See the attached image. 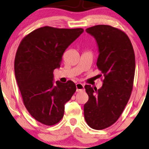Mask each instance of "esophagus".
<instances>
[{
	"label": "esophagus",
	"mask_w": 149,
	"mask_h": 149,
	"mask_svg": "<svg viewBox=\"0 0 149 149\" xmlns=\"http://www.w3.org/2000/svg\"><path fill=\"white\" fill-rule=\"evenodd\" d=\"M76 87H77V92H80V91H82L84 90V85L82 84V83H77L76 84Z\"/></svg>",
	"instance_id": "1"
}]
</instances>
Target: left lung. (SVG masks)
Listing matches in <instances>:
<instances>
[{
	"instance_id": "1",
	"label": "left lung",
	"mask_w": 149,
	"mask_h": 149,
	"mask_svg": "<svg viewBox=\"0 0 149 149\" xmlns=\"http://www.w3.org/2000/svg\"><path fill=\"white\" fill-rule=\"evenodd\" d=\"M86 32L96 40V64L104 79L98 89L85 86L89 100L84 105V117L89 127L100 130L115 123L127 105L133 87L135 55L129 37L117 28L97 25Z\"/></svg>"
}]
</instances>
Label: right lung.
<instances>
[{
    "label": "right lung",
    "mask_w": 149,
    "mask_h": 149,
    "mask_svg": "<svg viewBox=\"0 0 149 149\" xmlns=\"http://www.w3.org/2000/svg\"><path fill=\"white\" fill-rule=\"evenodd\" d=\"M83 32V28L44 26L26 36L16 52L15 79L24 105L40 123L53 125L62 119L64 105L76 91L72 81L54 83L65 50Z\"/></svg>",
    "instance_id": "obj_1"
}]
</instances>
